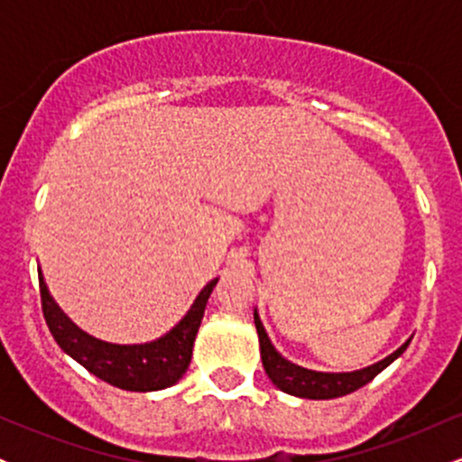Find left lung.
I'll return each mask as SVG.
<instances>
[{
    "instance_id": "left-lung-1",
    "label": "left lung",
    "mask_w": 462,
    "mask_h": 462,
    "mask_svg": "<svg viewBox=\"0 0 462 462\" xmlns=\"http://www.w3.org/2000/svg\"><path fill=\"white\" fill-rule=\"evenodd\" d=\"M254 323H256L258 330V341H261V358L263 367L267 371L269 380L278 386L280 391L291 395L304 397V400H332V397H341L365 386L380 371L389 367L395 358H400L404 354V349L411 343V338L402 347H397L393 354L378 360V363L369 365V367L358 369V371H343V374H326V371H312L304 369L300 365H293L291 360H286L282 354H278V349L272 346L267 332H264L261 317L254 310Z\"/></svg>"
}]
</instances>
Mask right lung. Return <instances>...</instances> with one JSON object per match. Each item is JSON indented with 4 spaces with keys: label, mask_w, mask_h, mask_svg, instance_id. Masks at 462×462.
I'll return each instance as SVG.
<instances>
[{
    "label": "right lung",
    "mask_w": 462,
    "mask_h": 462,
    "mask_svg": "<svg viewBox=\"0 0 462 462\" xmlns=\"http://www.w3.org/2000/svg\"><path fill=\"white\" fill-rule=\"evenodd\" d=\"M217 280L219 278L210 280L199 291L187 315L161 338L141 343V346H116V343L99 341L79 330L51 298L43 273L39 272L43 315L58 346L104 383L124 391H139V393L167 389L187 374L206 301L213 293Z\"/></svg>",
    "instance_id": "1"
}]
</instances>
